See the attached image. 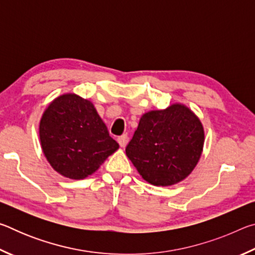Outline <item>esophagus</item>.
<instances>
[{"instance_id":"esophagus-1","label":"esophagus","mask_w":255,"mask_h":255,"mask_svg":"<svg viewBox=\"0 0 255 255\" xmlns=\"http://www.w3.org/2000/svg\"><path fill=\"white\" fill-rule=\"evenodd\" d=\"M127 139H128V136L126 135V133H125V135H122V136H119L118 137V143H119V145L122 146V147H124L125 145H126V143H127Z\"/></svg>"}]
</instances>
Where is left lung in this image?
<instances>
[{
	"instance_id": "8db88e82",
	"label": "left lung",
	"mask_w": 255,
	"mask_h": 255,
	"mask_svg": "<svg viewBox=\"0 0 255 255\" xmlns=\"http://www.w3.org/2000/svg\"><path fill=\"white\" fill-rule=\"evenodd\" d=\"M204 141L200 120L188 107L175 103L141 116L126 154L145 181L167 187L191 173Z\"/></svg>"
}]
</instances>
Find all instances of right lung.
Wrapping results in <instances>:
<instances>
[{"label":"right lung","mask_w":255,"mask_h":255,"mask_svg":"<svg viewBox=\"0 0 255 255\" xmlns=\"http://www.w3.org/2000/svg\"><path fill=\"white\" fill-rule=\"evenodd\" d=\"M39 137L53 169L73 180L94 173L119 148L93 103L74 93L63 94L48 106L40 120Z\"/></svg>","instance_id":"obj_1"}]
</instances>
